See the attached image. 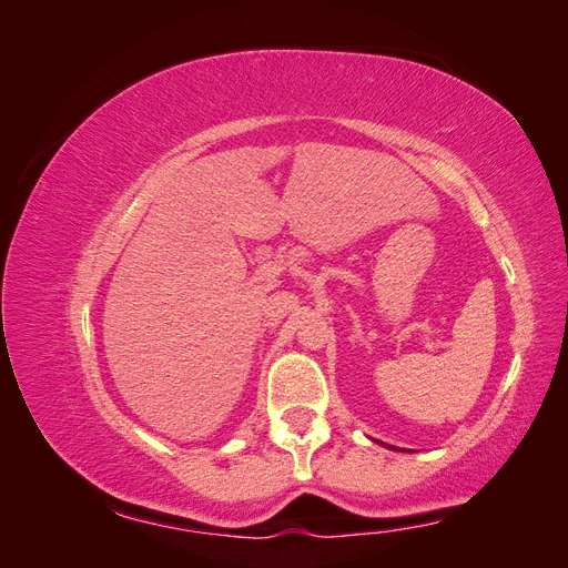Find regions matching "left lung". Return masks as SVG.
Returning a JSON list of instances; mask_svg holds the SVG:
<instances>
[{"mask_svg": "<svg viewBox=\"0 0 568 568\" xmlns=\"http://www.w3.org/2000/svg\"><path fill=\"white\" fill-rule=\"evenodd\" d=\"M376 443H382V445H386V448H390V450H400V453H409V450H405V448H395V445H388V443H384V440H376Z\"/></svg>", "mask_w": 568, "mask_h": 568, "instance_id": "obj_1", "label": "left lung"}]
</instances>
